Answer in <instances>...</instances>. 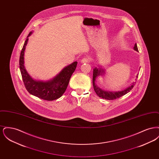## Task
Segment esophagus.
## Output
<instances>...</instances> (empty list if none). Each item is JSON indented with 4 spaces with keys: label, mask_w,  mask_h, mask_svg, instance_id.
Here are the masks:
<instances>
[{
    "label": "esophagus",
    "mask_w": 159,
    "mask_h": 159,
    "mask_svg": "<svg viewBox=\"0 0 159 159\" xmlns=\"http://www.w3.org/2000/svg\"><path fill=\"white\" fill-rule=\"evenodd\" d=\"M91 58H89V57H84L83 59H82L81 62L82 63H87V62H89L91 61Z\"/></svg>",
    "instance_id": "1"
}]
</instances>
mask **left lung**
I'll return each mask as SVG.
<instances>
[{"label": "left lung", "instance_id": "8db88e82", "mask_svg": "<svg viewBox=\"0 0 159 159\" xmlns=\"http://www.w3.org/2000/svg\"><path fill=\"white\" fill-rule=\"evenodd\" d=\"M134 49L136 51H138L136 43H135ZM104 73V70L101 68H100V69L97 68H94L93 71V79H92V80H93V89H94V91H95V93H97V95L100 98L105 99H108V100H113V99H116L119 98L122 96L126 94L127 93H128L129 92H130V91L132 90V89L134 86V83H133L131 86H130L127 89H125L124 91H120V92H114L104 91V90L100 89L99 87H98V86L95 83L96 78L99 75H101L102 74H103ZM138 75L136 76V78H138Z\"/></svg>", "mask_w": 159, "mask_h": 159}]
</instances>
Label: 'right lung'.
Returning <instances> with one entry per match:
<instances>
[{
    "label": "right lung",
    "mask_w": 159,
    "mask_h": 159,
    "mask_svg": "<svg viewBox=\"0 0 159 159\" xmlns=\"http://www.w3.org/2000/svg\"><path fill=\"white\" fill-rule=\"evenodd\" d=\"M30 32L23 45L20 57V68L25 87L30 94L39 98L46 101H53L59 98L65 92L72 74L76 70L77 62L66 67L52 80L48 82L36 81L33 80L26 71L24 66V55L25 46L29 40L28 37L31 34Z\"/></svg>",
    "instance_id": "obj_1"
}]
</instances>
